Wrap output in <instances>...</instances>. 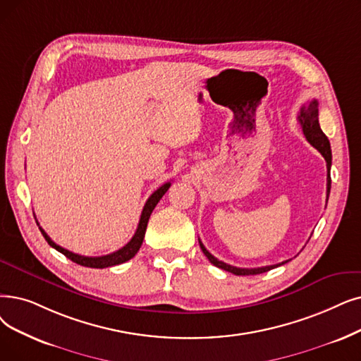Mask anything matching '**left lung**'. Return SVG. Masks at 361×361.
I'll return each instance as SVG.
<instances>
[{"instance_id":"obj_1","label":"left lung","mask_w":361,"mask_h":361,"mask_svg":"<svg viewBox=\"0 0 361 361\" xmlns=\"http://www.w3.org/2000/svg\"><path fill=\"white\" fill-rule=\"evenodd\" d=\"M298 121H300L301 127H302V133L305 135V138L308 140V143L311 146H314L322 154L323 158L326 159V164H327V197H329V193H331V165H332V150H331V143H329L327 137L324 135V133L322 131L320 128V123H319V102L317 100H312L310 102L307 106H304L301 109L300 112V116H298ZM199 245H200V249L202 252L205 254V257L209 259L211 264H214L215 267L221 269V270H226L228 273H233L236 276H254V274H261V273H265L269 271L271 269H276L279 267V265L285 264V262H280V264H276V265H265V267H258V269H239V267H233V265L230 264H226L223 261L216 259L209 250L203 246V243L199 240Z\"/></svg>"}]
</instances>
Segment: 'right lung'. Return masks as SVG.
<instances>
[{
  "label": "right lung",
  "instance_id": "right-lung-1",
  "mask_svg": "<svg viewBox=\"0 0 361 361\" xmlns=\"http://www.w3.org/2000/svg\"><path fill=\"white\" fill-rule=\"evenodd\" d=\"M169 185H171V183H165V184H162V185L159 187L158 190L152 193V196H150V197L147 199V202H146V205H145V208H143L142 215H140L138 227H137V230H135V233H134L133 239H131L127 245H125L123 247L118 249L116 252H112V254H109V255H103V257H84V255L73 254V252H71V250H68V249H65V247H61V246L56 245V243L50 239L49 234H47L41 227H39V230H41V233H42V236L45 238V240L49 242V245H50L51 247H54L56 250H59V252L63 254V255H65L66 258H69L71 261H73V262H76V264H80V265H84V267H90V269H106V267H112V265H118V264H122V262H125V261L131 259V258L138 252V249H140V246H142L143 239H145V234H146V228H147V223H149L150 214L153 212L154 207L158 205V202L162 199V196L166 193V190L169 189ZM37 224H38V223H37ZM38 226H39V224H38Z\"/></svg>",
  "mask_w": 361,
  "mask_h": 361
}]
</instances>
